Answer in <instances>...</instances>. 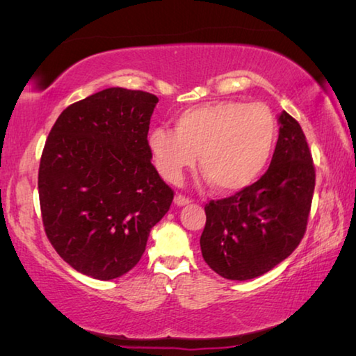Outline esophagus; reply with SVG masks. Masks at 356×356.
Returning a JSON list of instances; mask_svg holds the SVG:
<instances>
[{
  "label": "esophagus",
  "instance_id": "1",
  "mask_svg": "<svg viewBox=\"0 0 356 356\" xmlns=\"http://www.w3.org/2000/svg\"><path fill=\"white\" fill-rule=\"evenodd\" d=\"M174 202L177 204V206H188V204L191 202L190 197H185L182 195H177L176 197H174Z\"/></svg>",
  "mask_w": 356,
  "mask_h": 356
}]
</instances>
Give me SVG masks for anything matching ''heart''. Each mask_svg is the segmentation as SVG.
Instances as JSON below:
<instances>
[{
    "mask_svg": "<svg viewBox=\"0 0 356 356\" xmlns=\"http://www.w3.org/2000/svg\"><path fill=\"white\" fill-rule=\"evenodd\" d=\"M276 119L268 106L237 100L213 102L179 114L176 129H155L149 150L161 177L177 184L184 171L200 168L220 193L248 188L272 159Z\"/></svg>",
    "mask_w": 356,
    "mask_h": 356,
    "instance_id": "heart-1",
    "label": "heart"
}]
</instances>
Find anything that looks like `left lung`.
<instances>
[{"mask_svg": "<svg viewBox=\"0 0 356 356\" xmlns=\"http://www.w3.org/2000/svg\"><path fill=\"white\" fill-rule=\"evenodd\" d=\"M278 124L267 172L248 188L206 206L202 257L226 280L246 281L270 272L305 236L316 186L314 163L297 120L282 111Z\"/></svg>", "mask_w": 356, "mask_h": 356, "instance_id": "left-lung-1", "label": "left lung"}]
</instances>
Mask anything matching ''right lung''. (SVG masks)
<instances>
[{
  "label": "right lung",
  "instance_id": "right-lung-1",
  "mask_svg": "<svg viewBox=\"0 0 356 356\" xmlns=\"http://www.w3.org/2000/svg\"><path fill=\"white\" fill-rule=\"evenodd\" d=\"M159 99L108 88L59 114L39 166V201L53 248L76 272L110 281L130 272L174 193L150 163Z\"/></svg>",
  "mask_w": 356,
  "mask_h": 356
}]
</instances>
